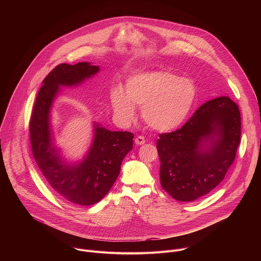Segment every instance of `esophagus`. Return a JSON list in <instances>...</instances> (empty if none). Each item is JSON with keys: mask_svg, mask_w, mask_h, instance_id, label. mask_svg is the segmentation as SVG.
<instances>
[{"mask_svg": "<svg viewBox=\"0 0 261 261\" xmlns=\"http://www.w3.org/2000/svg\"><path fill=\"white\" fill-rule=\"evenodd\" d=\"M135 142H136V144H137V145L141 146V145H144V144L146 143V140H145V137H143V136H139V137H137V138H136Z\"/></svg>", "mask_w": 261, "mask_h": 261, "instance_id": "34e87169", "label": "esophagus"}]
</instances>
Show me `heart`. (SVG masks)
I'll list each match as a JSON object with an SVG mask.
<instances>
[{"mask_svg": "<svg viewBox=\"0 0 261 261\" xmlns=\"http://www.w3.org/2000/svg\"><path fill=\"white\" fill-rule=\"evenodd\" d=\"M195 99L196 86L192 80L163 70L132 76L125 83V94L119 89L112 94L113 111L121 120H133L135 107H142L147 124L161 132L181 125Z\"/></svg>", "mask_w": 261, "mask_h": 261, "instance_id": "heart-1", "label": "heart"}]
</instances>
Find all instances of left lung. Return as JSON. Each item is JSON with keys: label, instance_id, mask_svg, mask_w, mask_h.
I'll return each instance as SVG.
<instances>
[{"label": "left lung", "instance_id": "8db88e82", "mask_svg": "<svg viewBox=\"0 0 261 261\" xmlns=\"http://www.w3.org/2000/svg\"><path fill=\"white\" fill-rule=\"evenodd\" d=\"M159 137L163 189L178 201L196 200L220 184L235 160L241 137L239 108L228 96L211 99L181 128Z\"/></svg>", "mask_w": 261, "mask_h": 261}]
</instances>
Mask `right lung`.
<instances>
[{"label":"right lung","instance_id":"obj_1","mask_svg":"<svg viewBox=\"0 0 261 261\" xmlns=\"http://www.w3.org/2000/svg\"><path fill=\"white\" fill-rule=\"evenodd\" d=\"M88 62L57 65L43 80L30 118V143L38 167L48 184L63 199L77 205L99 202L117 179L122 160L133 149L134 134L111 132L94 123V140L77 165L65 164L53 147L50 112L60 86H72L96 74Z\"/></svg>","mask_w":261,"mask_h":261}]
</instances>
